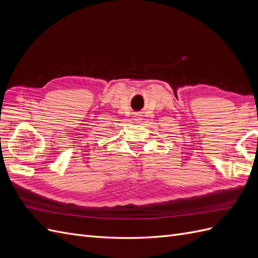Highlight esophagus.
<instances>
[{
	"label": "esophagus",
	"mask_w": 258,
	"mask_h": 258,
	"mask_svg": "<svg viewBox=\"0 0 258 258\" xmlns=\"http://www.w3.org/2000/svg\"><path fill=\"white\" fill-rule=\"evenodd\" d=\"M141 116H142V115L139 114V113L135 114V115H134V120H136V121H141V120H142V117H141Z\"/></svg>",
	"instance_id": "esophagus-1"
}]
</instances>
